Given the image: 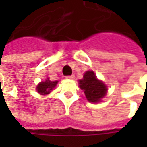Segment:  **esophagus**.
<instances>
[{
  "label": "esophagus",
  "instance_id": "esophagus-1",
  "mask_svg": "<svg viewBox=\"0 0 147 147\" xmlns=\"http://www.w3.org/2000/svg\"><path fill=\"white\" fill-rule=\"evenodd\" d=\"M65 78H67V79H74V78H75V76H74V75H71V76H65Z\"/></svg>",
  "mask_w": 147,
  "mask_h": 147
}]
</instances>
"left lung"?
<instances>
[{"mask_svg": "<svg viewBox=\"0 0 147 147\" xmlns=\"http://www.w3.org/2000/svg\"><path fill=\"white\" fill-rule=\"evenodd\" d=\"M79 87L83 90L87 100L89 102L98 103L104 98L107 92V87L100 81L93 71H88L83 75V78L79 80Z\"/></svg>", "mask_w": 147, "mask_h": 147, "instance_id": "obj_1", "label": "left lung"}]
</instances>
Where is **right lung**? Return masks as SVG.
Returning <instances> with one entry per match:
<instances>
[{
  "label": "right lung",
  "mask_w": 147,
  "mask_h": 147,
  "mask_svg": "<svg viewBox=\"0 0 147 147\" xmlns=\"http://www.w3.org/2000/svg\"><path fill=\"white\" fill-rule=\"evenodd\" d=\"M57 83H58V81H50L49 78H47L45 81L41 82L37 85L36 91L42 95H47L50 94L52 90H53Z\"/></svg>",
  "instance_id": "obj_1"
}]
</instances>
